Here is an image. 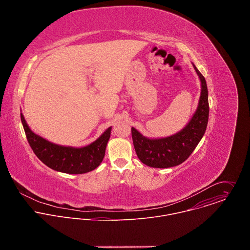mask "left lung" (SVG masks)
<instances>
[{"mask_svg": "<svg viewBox=\"0 0 250 250\" xmlns=\"http://www.w3.org/2000/svg\"><path fill=\"white\" fill-rule=\"evenodd\" d=\"M202 90L199 105L189 124L178 133L159 139H149L131 127L133 146L139 160L150 167L169 168L183 163L202 139L208 120V88L205 77L194 65Z\"/></svg>", "mask_w": 250, "mask_h": 250, "instance_id": "left-lung-1", "label": "left lung"}]
</instances>
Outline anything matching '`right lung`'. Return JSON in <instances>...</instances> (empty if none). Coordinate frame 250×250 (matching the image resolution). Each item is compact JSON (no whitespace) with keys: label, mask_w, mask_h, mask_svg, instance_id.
Listing matches in <instances>:
<instances>
[{"label":"right lung","mask_w":250,"mask_h":250,"mask_svg":"<svg viewBox=\"0 0 250 250\" xmlns=\"http://www.w3.org/2000/svg\"><path fill=\"white\" fill-rule=\"evenodd\" d=\"M21 120L34 154L49 168L68 174H83L96 169L103 161L112 130V127H109L88 146L74 148L47 141L30 130L22 114H21Z\"/></svg>","instance_id":"add662e5"}]
</instances>
